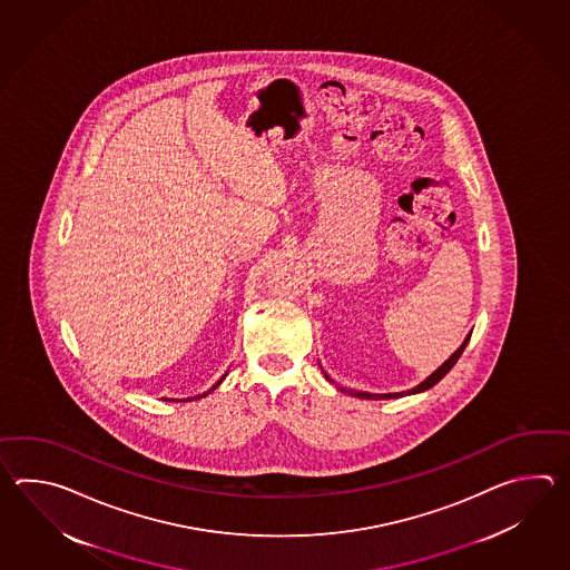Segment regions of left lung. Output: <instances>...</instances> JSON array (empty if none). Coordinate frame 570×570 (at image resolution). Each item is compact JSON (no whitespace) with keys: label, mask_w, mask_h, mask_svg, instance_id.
I'll use <instances>...</instances> for the list:
<instances>
[{"label":"left lung","mask_w":570,"mask_h":570,"mask_svg":"<svg viewBox=\"0 0 570 570\" xmlns=\"http://www.w3.org/2000/svg\"><path fill=\"white\" fill-rule=\"evenodd\" d=\"M471 334H473V332H469V336L464 338V342H462L461 346L456 348V352H454V354H450V358L446 363L440 364L432 375L425 376L424 381H422L420 385H415V387L410 389V391H400V393H368V391H354V389H338L342 393H348L352 397H361V400H397V397H405V395H415V393L428 391V389L434 387L438 381H442L444 375L449 373L450 368H452V366L456 364V361L461 358L462 352H464L466 344H469V340H471ZM324 376H326L327 381H332L327 373H324Z\"/></svg>","instance_id":"8db88e82"}]
</instances>
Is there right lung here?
Masks as SVG:
<instances>
[{"mask_svg": "<svg viewBox=\"0 0 570 570\" xmlns=\"http://www.w3.org/2000/svg\"><path fill=\"white\" fill-rule=\"evenodd\" d=\"M226 375H228V371H226V373H224V375L219 376L218 381H216V383H214V385H212V387L207 389V391H204V393H199V395H194V397H187V400H165V401H177V403H179V401H194V400H202V397H207V395H209V393H212V391H214V389L219 387V383H222V381H224V379H226Z\"/></svg>", "mask_w": 570, "mask_h": 570, "instance_id": "obj_1", "label": "right lung"}]
</instances>
